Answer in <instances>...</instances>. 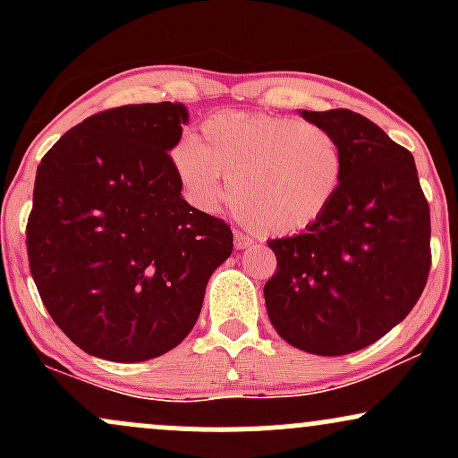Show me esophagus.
I'll list each match as a JSON object with an SVG mask.
<instances>
[{
	"mask_svg": "<svg viewBox=\"0 0 458 458\" xmlns=\"http://www.w3.org/2000/svg\"><path fill=\"white\" fill-rule=\"evenodd\" d=\"M251 243H254V239H251L250 234L236 230V233H234V247H236V250H247V247H251Z\"/></svg>",
	"mask_w": 458,
	"mask_h": 458,
	"instance_id": "1",
	"label": "esophagus"
}]
</instances>
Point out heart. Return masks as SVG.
Segmentation results:
<instances>
[{"mask_svg":"<svg viewBox=\"0 0 458 458\" xmlns=\"http://www.w3.org/2000/svg\"><path fill=\"white\" fill-rule=\"evenodd\" d=\"M204 141L185 135L172 150L189 202L234 213L267 236L312 228L346 174L340 140L293 115L222 112L204 120Z\"/></svg>","mask_w":458,"mask_h":458,"instance_id":"1","label":"heart"}]
</instances>
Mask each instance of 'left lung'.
<instances>
[{
    "label": "left lung",
    "mask_w": 458,
    "mask_h": 458,
    "mask_svg": "<svg viewBox=\"0 0 458 458\" xmlns=\"http://www.w3.org/2000/svg\"><path fill=\"white\" fill-rule=\"evenodd\" d=\"M301 118L343 144L338 198L306 233L267 241L277 269L265 284L271 325L295 349L346 355L411 312L430 269V213L413 155L351 109Z\"/></svg>",
    "instance_id": "left-lung-1"
}]
</instances>
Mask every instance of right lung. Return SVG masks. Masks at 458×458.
Listing matches in <instances>:
<instances>
[{"label": "right lung", "mask_w": 458, "mask_h": 458, "mask_svg": "<svg viewBox=\"0 0 458 458\" xmlns=\"http://www.w3.org/2000/svg\"><path fill=\"white\" fill-rule=\"evenodd\" d=\"M181 103L123 105L66 131L40 161L28 219L31 277L79 349L146 361L187 338L233 230L182 199L170 150Z\"/></svg>", "instance_id": "obj_1"}]
</instances>
